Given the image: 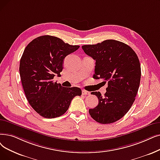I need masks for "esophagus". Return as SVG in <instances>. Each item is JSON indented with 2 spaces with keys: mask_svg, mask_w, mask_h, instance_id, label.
<instances>
[{
  "mask_svg": "<svg viewBox=\"0 0 160 160\" xmlns=\"http://www.w3.org/2000/svg\"><path fill=\"white\" fill-rule=\"evenodd\" d=\"M82 94L84 95H90V92L86 91V90H82Z\"/></svg>",
  "mask_w": 160,
  "mask_h": 160,
  "instance_id": "esophagus-1",
  "label": "esophagus"
}]
</instances>
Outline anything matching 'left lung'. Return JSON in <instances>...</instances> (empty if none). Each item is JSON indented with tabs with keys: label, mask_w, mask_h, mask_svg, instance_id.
I'll return each instance as SVG.
<instances>
[{
	"label": "left lung",
	"mask_w": 160,
	"mask_h": 160,
	"mask_svg": "<svg viewBox=\"0 0 160 160\" xmlns=\"http://www.w3.org/2000/svg\"><path fill=\"white\" fill-rule=\"evenodd\" d=\"M82 48L95 60L93 78L108 82L103 97L99 92H92L97 97L99 103L89 109V113L100 123L115 122L128 112L135 100L141 76L139 60L130 46L115 40Z\"/></svg>",
	"instance_id": "1"
}]
</instances>
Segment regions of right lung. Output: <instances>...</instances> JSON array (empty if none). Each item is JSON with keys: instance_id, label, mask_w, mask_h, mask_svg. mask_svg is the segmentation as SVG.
<instances>
[{"instance_id": "1", "label": "right lung", "mask_w": 160, "mask_h": 160, "mask_svg": "<svg viewBox=\"0 0 160 160\" xmlns=\"http://www.w3.org/2000/svg\"><path fill=\"white\" fill-rule=\"evenodd\" d=\"M79 48L44 35L32 40L25 48L19 64L21 80L27 101L41 116H62L74 97L82 95L79 88H65L53 80L63 70L65 57Z\"/></svg>"}]
</instances>
